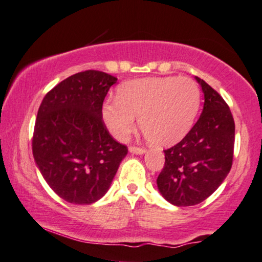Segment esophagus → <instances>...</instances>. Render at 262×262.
I'll use <instances>...</instances> for the list:
<instances>
[{
	"label": "esophagus",
	"instance_id": "obj_1",
	"mask_svg": "<svg viewBox=\"0 0 262 262\" xmlns=\"http://www.w3.org/2000/svg\"><path fill=\"white\" fill-rule=\"evenodd\" d=\"M129 152L137 153V155H144V153H146V148L137 147V146H130V147H129Z\"/></svg>",
	"mask_w": 262,
	"mask_h": 262
}]
</instances>
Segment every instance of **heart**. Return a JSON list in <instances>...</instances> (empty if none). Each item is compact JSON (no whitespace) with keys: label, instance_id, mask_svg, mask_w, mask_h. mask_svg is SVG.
<instances>
[{"label":"heart","instance_id":"b5f03b06","mask_svg":"<svg viewBox=\"0 0 262 262\" xmlns=\"http://www.w3.org/2000/svg\"><path fill=\"white\" fill-rule=\"evenodd\" d=\"M200 107L198 83L184 76L130 80L118 86L115 99L103 103L102 117L110 134L124 141L134 130L135 117L151 144L180 141L193 125Z\"/></svg>","mask_w":262,"mask_h":262}]
</instances>
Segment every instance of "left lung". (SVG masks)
<instances>
[{"mask_svg": "<svg viewBox=\"0 0 262 262\" xmlns=\"http://www.w3.org/2000/svg\"><path fill=\"white\" fill-rule=\"evenodd\" d=\"M204 92V109L189 133L164 151L165 164L157 186L175 206H193L213 194L232 165L235 122L217 91L195 78Z\"/></svg>", "mask_w": 262, "mask_h": 262, "instance_id": "obj_1", "label": "left lung"}]
</instances>
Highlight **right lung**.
<instances>
[{"instance_id":"add662e5","label":"right lung","mask_w":262,"mask_h":262,"mask_svg":"<svg viewBox=\"0 0 262 262\" xmlns=\"http://www.w3.org/2000/svg\"><path fill=\"white\" fill-rule=\"evenodd\" d=\"M116 81L99 71L76 73L49 91L38 110L34 160L49 187L71 204L103 198L128 153L102 117L103 102Z\"/></svg>"}]
</instances>
